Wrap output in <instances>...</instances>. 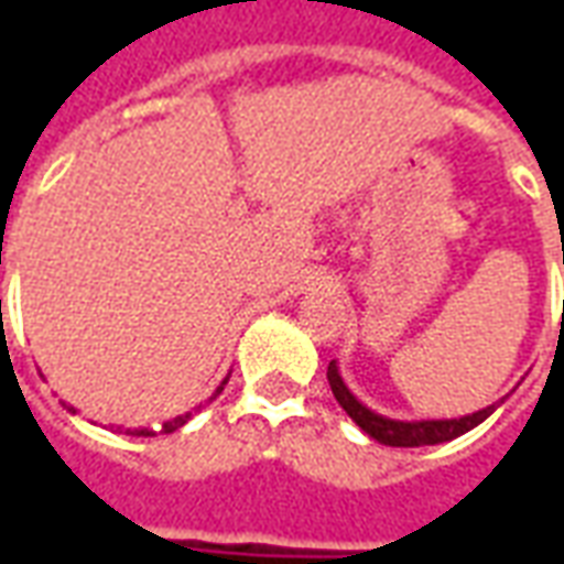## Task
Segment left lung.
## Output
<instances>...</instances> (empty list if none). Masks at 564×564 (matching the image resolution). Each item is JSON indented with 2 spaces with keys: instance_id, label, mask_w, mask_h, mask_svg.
Here are the masks:
<instances>
[{
  "instance_id": "obj_1",
  "label": "left lung",
  "mask_w": 564,
  "mask_h": 564,
  "mask_svg": "<svg viewBox=\"0 0 564 564\" xmlns=\"http://www.w3.org/2000/svg\"><path fill=\"white\" fill-rule=\"evenodd\" d=\"M562 265H564V250H562ZM329 387L335 392V399L341 404L347 416L354 420L366 435H371L380 444H390V447H429V444H444V441H453V437L465 435L468 429H474L477 423H484L486 416L492 414V408H484L471 416H459V420H423V423H399V420H387V416H378L375 411H368L366 404L356 402V395L347 387H344L341 375L335 362H329Z\"/></svg>"
}]
</instances>
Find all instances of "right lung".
<instances>
[{"label":"right lung","mask_w":564,"mask_h":564,"mask_svg":"<svg viewBox=\"0 0 564 564\" xmlns=\"http://www.w3.org/2000/svg\"><path fill=\"white\" fill-rule=\"evenodd\" d=\"M223 390V387H220ZM217 390V392H220ZM217 392H214V395H217ZM189 416L193 414H184V416H174L172 423H162V429H160V435H169V432H174V429H181V425L186 423V420H189ZM129 435H139V437H150V435H156V432H153V429H129Z\"/></svg>","instance_id":"1"}]
</instances>
